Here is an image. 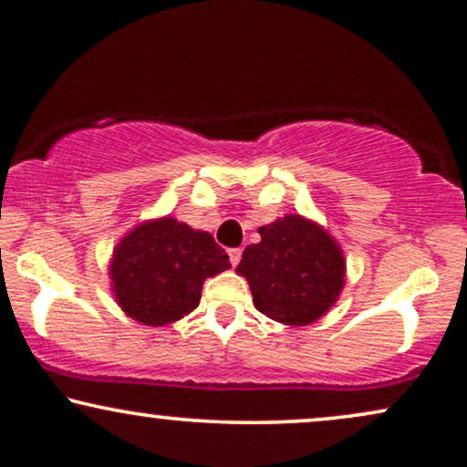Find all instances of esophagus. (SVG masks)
Segmentation results:
<instances>
[{
	"instance_id": "34e87169",
	"label": "esophagus",
	"mask_w": 467,
	"mask_h": 467,
	"mask_svg": "<svg viewBox=\"0 0 467 467\" xmlns=\"http://www.w3.org/2000/svg\"><path fill=\"white\" fill-rule=\"evenodd\" d=\"M227 253H229V262H232V266H238L240 257H243V251H240V249H229Z\"/></svg>"
}]
</instances>
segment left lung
Here are the masks:
<instances>
[{
	"label": "left lung",
	"instance_id": "obj_1",
	"mask_svg": "<svg viewBox=\"0 0 467 467\" xmlns=\"http://www.w3.org/2000/svg\"><path fill=\"white\" fill-rule=\"evenodd\" d=\"M262 243L249 244L238 264L257 312L284 325H309L337 301L344 257L318 224L290 214L260 227Z\"/></svg>",
	"mask_w": 467,
	"mask_h": 467
}]
</instances>
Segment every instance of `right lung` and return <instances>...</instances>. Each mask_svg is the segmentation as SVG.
<instances>
[{"instance_id": "1", "label": "right lung", "mask_w": 467, "mask_h": 467, "mask_svg": "<svg viewBox=\"0 0 467 467\" xmlns=\"http://www.w3.org/2000/svg\"><path fill=\"white\" fill-rule=\"evenodd\" d=\"M227 268L229 255L210 234L160 218L120 240L110 277L125 314L142 325L162 327L192 312L203 281Z\"/></svg>"}]
</instances>
